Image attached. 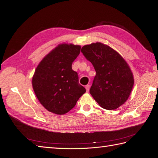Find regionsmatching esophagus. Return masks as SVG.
Returning a JSON list of instances; mask_svg holds the SVG:
<instances>
[{
	"instance_id": "1",
	"label": "esophagus",
	"mask_w": 158,
	"mask_h": 158,
	"mask_svg": "<svg viewBox=\"0 0 158 158\" xmlns=\"http://www.w3.org/2000/svg\"><path fill=\"white\" fill-rule=\"evenodd\" d=\"M85 89H86V92H89V88H90V85H85Z\"/></svg>"
}]
</instances>
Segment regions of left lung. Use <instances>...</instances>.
Segmentation results:
<instances>
[{
  "mask_svg": "<svg viewBox=\"0 0 158 158\" xmlns=\"http://www.w3.org/2000/svg\"><path fill=\"white\" fill-rule=\"evenodd\" d=\"M81 52L96 72L89 93L97 103L107 110L125 103L131 93L134 77L121 55L99 42L84 45Z\"/></svg>",
  "mask_w": 158,
  "mask_h": 158,
  "instance_id": "1",
  "label": "left lung"
}]
</instances>
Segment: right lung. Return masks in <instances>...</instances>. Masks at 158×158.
I'll return each mask as SVG.
<instances>
[{
    "instance_id": "obj_1",
    "label": "right lung",
    "mask_w": 158,
    "mask_h": 158,
    "mask_svg": "<svg viewBox=\"0 0 158 158\" xmlns=\"http://www.w3.org/2000/svg\"><path fill=\"white\" fill-rule=\"evenodd\" d=\"M81 47L62 44L47 55L38 64L32 78L33 89L41 104L56 114L68 113L85 92L78 82L72 64Z\"/></svg>"
}]
</instances>
